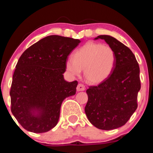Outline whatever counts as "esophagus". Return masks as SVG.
Returning a JSON list of instances; mask_svg holds the SVG:
<instances>
[{"mask_svg": "<svg viewBox=\"0 0 153 153\" xmlns=\"http://www.w3.org/2000/svg\"><path fill=\"white\" fill-rule=\"evenodd\" d=\"M86 90V87L84 84H79L77 86V91H84V90Z\"/></svg>", "mask_w": 153, "mask_h": 153, "instance_id": "esophagus-1", "label": "esophagus"}]
</instances>
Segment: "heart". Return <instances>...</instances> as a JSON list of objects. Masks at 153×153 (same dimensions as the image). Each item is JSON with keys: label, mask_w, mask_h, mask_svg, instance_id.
<instances>
[{"label": "heart", "mask_w": 153, "mask_h": 153, "mask_svg": "<svg viewBox=\"0 0 153 153\" xmlns=\"http://www.w3.org/2000/svg\"><path fill=\"white\" fill-rule=\"evenodd\" d=\"M116 63L114 49L108 45L89 42L75 52L66 61V70L72 76H84L91 84H100L112 73Z\"/></svg>", "instance_id": "obj_1"}]
</instances>
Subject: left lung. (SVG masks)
<instances>
[{
  "instance_id": "obj_1",
  "label": "left lung",
  "mask_w": 153,
  "mask_h": 153,
  "mask_svg": "<svg viewBox=\"0 0 153 153\" xmlns=\"http://www.w3.org/2000/svg\"><path fill=\"white\" fill-rule=\"evenodd\" d=\"M115 52L116 63L112 73L98 86H90L85 113L93 126L111 130L123 126L135 112L140 90V68L134 53L115 38L100 35Z\"/></svg>"
}]
</instances>
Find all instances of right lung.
I'll use <instances>...</instances> for the list:
<instances>
[{"label": "right lung", "instance_id": "add662e5", "mask_svg": "<svg viewBox=\"0 0 153 153\" xmlns=\"http://www.w3.org/2000/svg\"><path fill=\"white\" fill-rule=\"evenodd\" d=\"M81 42L52 35L26 49L18 60L10 90L13 115L23 128L44 133L58 123L62 102L76 92L77 82L63 74L69 53Z\"/></svg>", "mask_w": 153, "mask_h": 153}]
</instances>
